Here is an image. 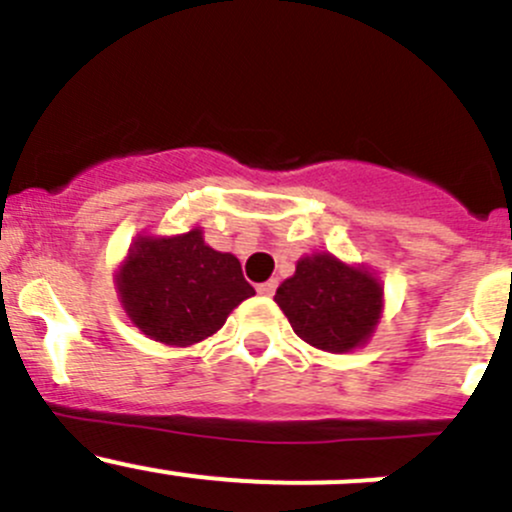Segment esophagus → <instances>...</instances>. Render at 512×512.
<instances>
[{"label":"esophagus","mask_w":512,"mask_h":512,"mask_svg":"<svg viewBox=\"0 0 512 512\" xmlns=\"http://www.w3.org/2000/svg\"><path fill=\"white\" fill-rule=\"evenodd\" d=\"M275 289H277L275 280H267V282H262V285H257V292H260L262 297H272V294H275Z\"/></svg>","instance_id":"esophagus-1"}]
</instances>
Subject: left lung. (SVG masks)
I'll return each mask as SVG.
<instances>
[{
	"mask_svg": "<svg viewBox=\"0 0 512 512\" xmlns=\"http://www.w3.org/2000/svg\"><path fill=\"white\" fill-rule=\"evenodd\" d=\"M275 302L299 339L324 352H349L379 322L381 287L337 257L314 255L297 262L294 277L277 287Z\"/></svg>",
	"mask_w": 512,
	"mask_h": 512,
	"instance_id": "1",
	"label": "left lung"
}]
</instances>
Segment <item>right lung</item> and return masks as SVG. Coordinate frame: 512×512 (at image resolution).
Listing matches in <instances>:
<instances>
[{"mask_svg": "<svg viewBox=\"0 0 512 512\" xmlns=\"http://www.w3.org/2000/svg\"><path fill=\"white\" fill-rule=\"evenodd\" d=\"M131 322L156 342L185 347L210 337L227 314L252 297L235 255L203 242V232L151 240L141 237L118 275Z\"/></svg>", "mask_w": 512, "mask_h": 512, "instance_id": "obj_1", "label": "right lung"}]
</instances>
